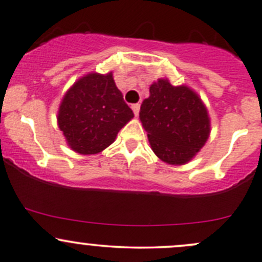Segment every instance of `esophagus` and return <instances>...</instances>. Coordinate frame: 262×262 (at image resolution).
I'll list each match as a JSON object with an SVG mask.
<instances>
[{
    "label": "esophagus",
    "instance_id": "obj_1",
    "mask_svg": "<svg viewBox=\"0 0 262 262\" xmlns=\"http://www.w3.org/2000/svg\"><path fill=\"white\" fill-rule=\"evenodd\" d=\"M132 109H133L134 114L138 115L139 114V110H140V104H133V105H132Z\"/></svg>",
    "mask_w": 262,
    "mask_h": 262
}]
</instances>
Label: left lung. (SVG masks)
<instances>
[{
  "label": "left lung",
  "mask_w": 262,
  "mask_h": 262,
  "mask_svg": "<svg viewBox=\"0 0 262 262\" xmlns=\"http://www.w3.org/2000/svg\"><path fill=\"white\" fill-rule=\"evenodd\" d=\"M149 93L139 118L153 152L166 163H187L210 136L207 110L196 93L164 79L150 85Z\"/></svg>",
  "instance_id": "left-lung-1"
}]
</instances>
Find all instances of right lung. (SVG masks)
<instances>
[{
    "instance_id": "obj_1",
    "label": "right lung",
    "mask_w": 262,
    "mask_h": 262,
    "mask_svg": "<svg viewBox=\"0 0 262 262\" xmlns=\"http://www.w3.org/2000/svg\"><path fill=\"white\" fill-rule=\"evenodd\" d=\"M134 117L115 85L113 74H89L66 93L57 115L60 130L71 149L96 154L109 147Z\"/></svg>"
}]
</instances>
